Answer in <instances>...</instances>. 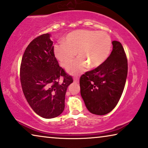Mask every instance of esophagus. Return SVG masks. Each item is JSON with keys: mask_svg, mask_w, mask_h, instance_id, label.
<instances>
[{"mask_svg": "<svg viewBox=\"0 0 148 148\" xmlns=\"http://www.w3.org/2000/svg\"><path fill=\"white\" fill-rule=\"evenodd\" d=\"M73 81L75 83H78L79 82V78L77 77H75L73 78Z\"/></svg>", "mask_w": 148, "mask_h": 148, "instance_id": "1", "label": "esophagus"}]
</instances>
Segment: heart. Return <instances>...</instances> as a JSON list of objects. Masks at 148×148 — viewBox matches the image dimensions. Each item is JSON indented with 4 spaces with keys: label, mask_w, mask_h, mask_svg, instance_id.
<instances>
[{
    "label": "heart",
    "mask_w": 148,
    "mask_h": 148,
    "mask_svg": "<svg viewBox=\"0 0 148 148\" xmlns=\"http://www.w3.org/2000/svg\"><path fill=\"white\" fill-rule=\"evenodd\" d=\"M112 40L106 32L79 29L66 36L64 43L54 46L56 57L64 67L69 65L77 53L78 58L67 68L68 72L77 75L88 67L96 68L108 57Z\"/></svg>",
    "instance_id": "obj_1"
}]
</instances>
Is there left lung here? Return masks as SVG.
Segmentation results:
<instances>
[{"label":"left lung","mask_w":148,"mask_h":148,"mask_svg":"<svg viewBox=\"0 0 148 148\" xmlns=\"http://www.w3.org/2000/svg\"><path fill=\"white\" fill-rule=\"evenodd\" d=\"M113 49L104 62L81 76V95L91 113L104 115L118 104L128 71L126 54L121 42L113 41Z\"/></svg>","instance_id":"obj_1"}]
</instances>
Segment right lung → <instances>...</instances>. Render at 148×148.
<instances>
[{"label":"right lung","mask_w":148,"mask_h":148,"mask_svg":"<svg viewBox=\"0 0 148 148\" xmlns=\"http://www.w3.org/2000/svg\"><path fill=\"white\" fill-rule=\"evenodd\" d=\"M49 34L30 42L22 56L20 81L28 104L39 116L56 117L64 109L65 94L72 77L60 67Z\"/></svg>","instance_id":"right-lung-1"}]
</instances>
